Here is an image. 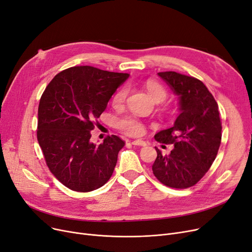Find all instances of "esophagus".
Returning <instances> with one entry per match:
<instances>
[{
  "instance_id": "esophagus-1",
  "label": "esophagus",
  "mask_w": 252,
  "mask_h": 252,
  "mask_svg": "<svg viewBox=\"0 0 252 252\" xmlns=\"http://www.w3.org/2000/svg\"><path fill=\"white\" fill-rule=\"evenodd\" d=\"M132 144L137 146H146V142L143 140H135L132 142Z\"/></svg>"
}]
</instances>
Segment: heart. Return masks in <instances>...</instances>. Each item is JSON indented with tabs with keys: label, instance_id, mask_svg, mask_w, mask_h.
<instances>
[{
	"label": "heart",
	"instance_id": "b5f03b06",
	"mask_svg": "<svg viewBox=\"0 0 252 252\" xmlns=\"http://www.w3.org/2000/svg\"><path fill=\"white\" fill-rule=\"evenodd\" d=\"M145 89L149 95L155 100L157 103L162 102L167 96V91L160 83L155 80H148L145 83ZM127 90L126 87H122L113 96L112 104L114 107L119 108L122 107L126 100ZM117 126L127 135L132 136H139L143 134L144 132V126L142 125L140 120L135 116H126L118 119Z\"/></svg>",
	"mask_w": 252,
	"mask_h": 252
}]
</instances>
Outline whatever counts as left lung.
Segmentation results:
<instances>
[{"instance_id":"8db88e82","label":"left lung","mask_w":252,"mask_h":252,"mask_svg":"<svg viewBox=\"0 0 252 252\" xmlns=\"http://www.w3.org/2000/svg\"><path fill=\"white\" fill-rule=\"evenodd\" d=\"M158 75L178 96L179 115L172 127L155 136L158 142L173 144L174 148L169 155H162L156 147L158 157L152 171L167 187L188 189L209 170L220 146L218 105L199 79L172 71Z\"/></svg>"}]
</instances>
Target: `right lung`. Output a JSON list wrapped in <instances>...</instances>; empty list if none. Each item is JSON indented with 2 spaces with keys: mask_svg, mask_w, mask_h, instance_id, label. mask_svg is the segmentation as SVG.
<instances>
[{
  "mask_svg": "<svg viewBox=\"0 0 252 252\" xmlns=\"http://www.w3.org/2000/svg\"><path fill=\"white\" fill-rule=\"evenodd\" d=\"M91 65L56 75L38 109L37 138L50 172L68 189L87 192L110 179L125 142L112 135L96 145L91 141L94 120L127 78Z\"/></svg>",
  "mask_w": 252,
  "mask_h": 252,
  "instance_id": "right-lung-1",
  "label": "right lung"
}]
</instances>
